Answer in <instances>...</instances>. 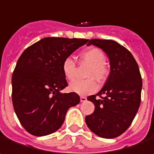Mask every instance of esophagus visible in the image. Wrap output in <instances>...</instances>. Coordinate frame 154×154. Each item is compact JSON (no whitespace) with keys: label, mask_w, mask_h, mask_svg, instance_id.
<instances>
[{"label":"esophagus","mask_w":154,"mask_h":154,"mask_svg":"<svg viewBox=\"0 0 154 154\" xmlns=\"http://www.w3.org/2000/svg\"><path fill=\"white\" fill-rule=\"evenodd\" d=\"M86 100H87V98H86L85 96H80V101H81L82 103L86 102Z\"/></svg>","instance_id":"1"}]
</instances>
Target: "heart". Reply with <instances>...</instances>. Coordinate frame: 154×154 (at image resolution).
<instances>
[{
  "instance_id": "heart-1",
  "label": "heart",
  "mask_w": 154,
  "mask_h": 154,
  "mask_svg": "<svg viewBox=\"0 0 154 154\" xmlns=\"http://www.w3.org/2000/svg\"><path fill=\"white\" fill-rule=\"evenodd\" d=\"M106 56L98 48L92 47L85 50L79 55V61L81 64L88 65L85 76L88 77L85 80L73 81L69 88L71 92L78 94H89L98 89L99 83H104L109 75V68L107 65ZM62 73L67 80H73L76 76L77 65L76 62L70 58H65L61 64Z\"/></svg>"
}]
</instances>
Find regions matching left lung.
Masks as SVG:
<instances>
[{
    "instance_id": "1",
    "label": "left lung",
    "mask_w": 154,
    "mask_h": 154,
    "mask_svg": "<svg viewBox=\"0 0 154 154\" xmlns=\"http://www.w3.org/2000/svg\"><path fill=\"white\" fill-rule=\"evenodd\" d=\"M103 49L108 55L110 72L103 89L87 97L94 104V111L85 117L92 132L103 138H115L122 135L134 120L140 103L142 77L131 52L112 40L91 39L87 45ZM105 94L104 97L102 95Z\"/></svg>"
}]
</instances>
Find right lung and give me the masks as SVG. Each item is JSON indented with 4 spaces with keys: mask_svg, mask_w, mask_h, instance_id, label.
I'll use <instances>...</instances> for the list:
<instances>
[{
    "mask_svg": "<svg viewBox=\"0 0 154 154\" xmlns=\"http://www.w3.org/2000/svg\"><path fill=\"white\" fill-rule=\"evenodd\" d=\"M87 39L46 37L27 47L17 60L12 75V103L23 128L43 137L58 130L68 109L76 106V93L62 94L68 86L61 64Z\"/></svg>",
    "mask_w": 154,
    "mask_h": 154,
    "instance_id": "add662e5",
    "label": "right lung"
}]
</instances>
